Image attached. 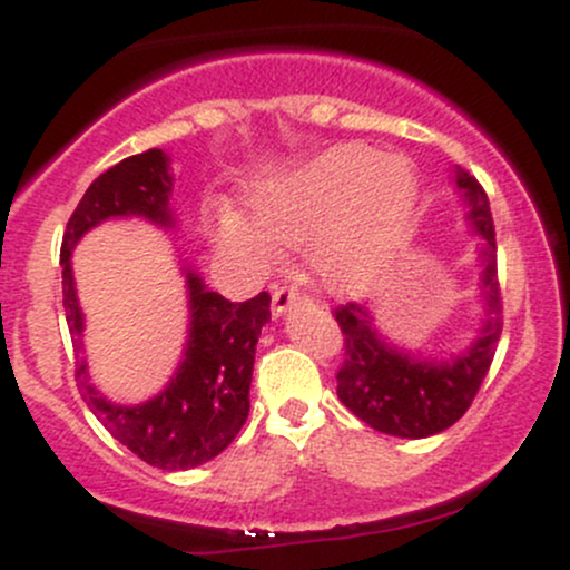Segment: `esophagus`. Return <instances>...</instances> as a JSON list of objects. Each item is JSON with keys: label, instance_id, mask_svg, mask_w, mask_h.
<instances>
[{"label": "esophagus", "instance_id": "obj_1", "mask_svg": "<svg viewBox=\"0 0 570 570\" xmlns=\"http://www.w3.org/2000/svg\"><path fill=\"white\" fill-rule=\"evenodd\" d=\"M305 294L297 289V286H276V292H273V313L281 316V313L292 311L294 305L305 303Z\"/></svg>", "mask_w": 570, "mask_h": 570}]
</instances>
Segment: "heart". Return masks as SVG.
<instances>
[{"mask_svg":"<svg viewBox=\"0 0 570 570\" xmlns=\"http://www.w3.org/2000/svg\"><path fill=\"white\" fill-rule=\"evenodd\" d=\"M417 176L399 155L340 144L254 195L257 225L284 244L316 238L322 276L335 289L381 278L410 233ZM265 232V233H266ZM264 233V234H265ZM240 214L222 212L214 238L225 252L265 257L271 239Z\"/></svg>","mask_w":570,"mask_h":570,"instance_id":"1","label":"heart"}]
</instances>
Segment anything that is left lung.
Instances as JSON below:
<instances>
[{"mask_svg": "<svg viewBox=\"0 0 570 570\" xmlns=\"http://www.w3.org/2000/svg\"><path fill=\"white\" fill-rule=\"evenodd\" d=\"M455 187L466 198L469 222L482 235L485 324L472 348L450 362H426L385 343L375 332L370 307L358 303L335 307V322L343 332V364L337 370L340 402L367 426L404 440L440 434L463 417L485 381L501 337L503 305L488 193L463 168L455 171Z\"/></svg>", "mask_w": 570, "mask_h": 570, "instance_id": "left-lung-1", "label": "left lung"}]
</instances>
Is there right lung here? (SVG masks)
<instances>
[{
	"label": "right lung",
	"mask_w": 570,
	"mask_h": 570,
	"mask_svg": "<svg viewBox=\"0 0 570 570\" xmlns=\"http://www.w3.org/2000/svg\"><path fill=\"white\" fill-rule=\"evenodd\" d=\"M171 187L168 155L163 149H147L120 160L85 189L67 222L61 244L63 307L75 348L82 345V311L71 276V248L90 227L109 217H144L163 227L174 225L168 206ZM187 289L193 322L185 362L155 399L136 407L112 404L90 385L85 362H77V385L90 412L130 453L166 472L200 466L235 440L248 417L257 337L271 322L267 292H259L246 303H230L222 294L208 292L193 271L187 273Z\"/></svg>",
	"instance_id": "obj_1"
}]
</instances>
